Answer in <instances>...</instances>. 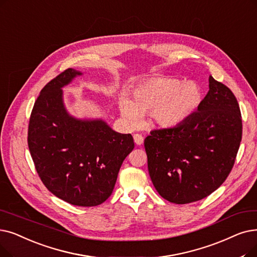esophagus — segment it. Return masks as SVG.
I'll return each mask as SVG.
<instances>
[{
	"label": "esophagus",
	"mask_w": 257,
	"mask_h": 257,
	"mask_svg": "<svg viewBox=\"0 0 257 257\" xmlns=\"http://www.w3.org/2000/svg\"><path fill=\"white\" fill-rule=\"evenodd\" d=\"M133 140H135V143L137 145H139V146H141V145H143V143H144V138L141 135H139V133L133 136Z\"/></svg>",
	"instance_id": "34e87169"
}]
</instances>
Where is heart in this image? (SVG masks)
<instances>
[{"label": "heart", "instance_id": "1", "mask_svg": "<svg viewBox=\"0 0 257 257\" xmlns=\"http://www.w3.org/2000/svg\"><path fill=\"white\" fill-rule=\"evenodd\" d=\"M133 99L121 95V115L131 126L139 125L142 114L151 113L154 121L163 128L181 125L202 103L203 93L197 84L183 83L174 77H153L138 85Z\"/></svg>", "mask_w": 257, "mask_h": 257}]
</instances>
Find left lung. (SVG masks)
<instances>
[{
	"instance_id": "left-lung-1",
	"label": "left lung",
	"mask_w": 257,
	"mask_h": 257,
	"mask_svg": "<svg viewBox=\"0 0 257 257\" xmlns=\"http://www.w3.org/2000/svg\"><path fill=\"white\" fill-rule=\"evenodd\" d=\"M242 136L237 99L209 77V91L181 125L155 129L145 139L148 170L159 194L189 204L214 192L230 174Z\"/></svg>"
}]
</instances>
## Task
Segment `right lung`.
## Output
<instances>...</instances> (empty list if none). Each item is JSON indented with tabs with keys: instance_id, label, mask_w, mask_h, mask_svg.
<instances>
[{
	"instance_id": "right-lung-1",
	"label": "right lung",
	"mask_w": 257,
	"mask_h": 257,
	"mask_svg": "<svg viewBox=\"0 0 257 257\" xmlns=\"http://www.w3.org/2000/svg\"><path fill=\"white\" fill-rule=\"evenodd\" d=\"M80 74L68 68L42 89L30 114L27 142L36 170L52 194L74 206L93 207L112 193L135 142L102 119L81 120L67 113L61 88Z\"/></svg>"
}]
</instances>
